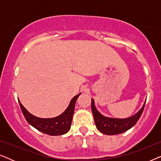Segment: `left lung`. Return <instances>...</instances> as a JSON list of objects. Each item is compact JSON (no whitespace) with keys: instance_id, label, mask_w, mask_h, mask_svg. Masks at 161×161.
<instances>
[{"instance_id":"8db88e82","label":"left lung","mask_w":161,"mask_h":161,"mask_svg":"<svg viewBox=\"0 0 161 161\" xmlns=\"http://www.w3.org/2000/svg\"><path fill=\"white\" fill-rule=\"evenodd\" d=\"M146 100L139 111L136 114L128 118L116 119L107 117L103 116L96 108L94 101L92 99V111L94 116V122L99 131L105 135H117L128 130L136 124L138 120L142 116L144 111Z\"/></svg>"}]
</instances>
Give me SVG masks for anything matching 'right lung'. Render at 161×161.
Masks as SVG:
<instances>
[{
    "instance_id": "obj_1",
    "label": "right lung",
    "mask_w": 161,
    "mask_h": 161,
    "mask_svg": "<svg viewBox=\"0 0 161 161\" xmlns=\"http://www.w3.org/2000/svg\"><path fill=\"white\" fill-rule=\"evenodd\" d=\"M75 96L62 114L53 118H39L28 112L18 100L21 111L29 124L39 131L50 136H61L67 133L71 127L75 105L79 95Z\"/></svg>"
}]
</instances>
